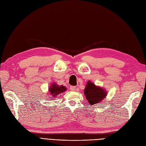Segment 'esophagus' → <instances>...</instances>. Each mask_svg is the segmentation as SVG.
I'll return each instance as SVG.
<instances>
[{"instance_id": "esophagus-1", "label": "esophagus", "mask_w": 146, "mask_h": 146, "mask_svg": "<svg viewBox=\"0 0 146 146\" xmlns=\"http://www.w3.org/2000/svg\"><path fill=\"white\" fill-rule=\"evenodd\" d=\"M70 90L71 91H76V86H70Z\"/></svg>"}]
</instances>
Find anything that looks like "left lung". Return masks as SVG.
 <instances>
[{
    "label": "left lung",
    "mask_w": 146,
    "mask_h": 146,
    "mask_svg": "<svg viewBox=\"0 0 146 146\" xmlns=\"http://www.w3.org/2000/svg\"><path fill=\"white\" fill-rule=\"evenodd\" d=\"M84 94L88 103L92 105L101 102L107 96V92L104 88L88 81L84 90Z\"/></svg>",
    "instance_id": "1"
}]
</instances>
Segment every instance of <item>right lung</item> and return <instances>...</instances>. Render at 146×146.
Segmentation results:
<instances>
[{
  "label": "right lung",
  "instance_id": "obj_1",
  "mask_svg": "<svg viewBox=\"0 0 146 146\" xmlns=\"http://www.w3.org/2000/svg\"><path fill=\"white\" fill-rule=\"evenodd\" d=\"M67 90V88H66L64 86L61 85L59 86L57 85L55 83H52V84L50 85V86L48 88V94L49 93V95L52 97V99H54L56 98L57 96L59 95L61 93H63L64 91Z\"/></svg>",
  "mask_w": 146,
  "mask_h": 146
}]
</instances>
